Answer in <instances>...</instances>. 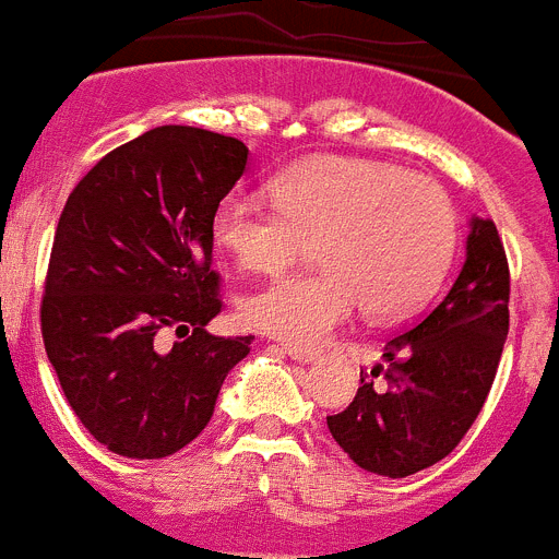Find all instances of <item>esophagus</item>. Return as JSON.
<instances>
[{
	"mask_svg": "<svg viewBox=\"0 0 559 559\" xmlns=\"http://www.w3.org/2000/svg\"><path fill=\"white\" fill-rule=\"evenodd\" d=\"M283 352L296 362H313L319 357L313 349H301V346H294V343H283Z\"/></svg>",
	"mask_w": 559,
	"mask_h": 559,
	"instance_id": "1",
	"label": "esophagus"
}]
</instances>
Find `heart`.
I'll return each instance as SVG.
<instances>
[{"mask_svg":"<svg viewBox=\"0 0 559 559\" xmlns=\"http://www.w3.org/2000/svg\"><path fill=\"white\" fill-rule=\"evenodd\" d=\"M276 204L229 193L213 238L243 271L276 276L316 243L324 269L260 290L246 321L294 346H319L366 305L371 319L416 310L447 276L457 210L447 188L402 166L313 157L274 182Z\"/></svg>","mask_w":559,"mask_h":559,"instance_id":"b5f03b06","label":"heart"}]
</instances>
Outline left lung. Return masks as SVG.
Returning <instances> with one entry per match:
<instances>
[{
	"instance_id": "1",
	"label": "left lung",
	"mask_w": 559,
	"mask_h": 559,
	"mask_svg": "<svg viewBox=\"0 0 559 559\" xmlns=\"http://www.w3.org/2000/svg\"><path fill=\"white\" fill-rule=\"evenodd\" d=\"M510 265L490 218H471L465 263L447 296L388 341L382 388L360 371L349 407L326 416L360 468L402 479L454 452L496 380L510 330Z\"/></svg>"
}]
</instances>
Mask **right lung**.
Segmentation results:
<instances>
[{
	"mask_svg": "<svg viewBox=\"0 0 559 559\" xmlns=\"http://www.w3.org/2000/svg\"><path fill=\"white\" fill-rule=\"evenodd\" d=\"M243 141L166 124L107 152L66 199L40 335L71 409L102 447L157 460L207 427L246 337L222 313L213 213L246 168ZM178 337L171 350L162 332Z\"/></svg>",
	"mask_w": 559,
	"mask_h": 559,
	"instance_id": "right-lung-1",
	"label": "right lung"
}]
</instances>
